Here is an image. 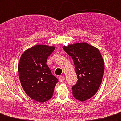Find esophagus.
I'll list each match as a JSON object with an SVG mask.
<instances>
[{
	"instance_id": "esophagus-1",
	"label": "esophagus",
	"mask_w": 121,
	"mask_h": 121,
	"mask_svg": "<svg viewBox=\"0 0 121 121\" xmlns=\"http://www.w3.org/2000/svg\"><path fill=\"white\" fill-rule=\"evenodd\" d=\"M58 79H59V82H63V81L65 80V77H64V76H60V77H59Z\"/></svg>"
}]
</instances>
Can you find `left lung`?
Wrapping results in <instances>:
<instances>
[{"label": "left lung", "mask_w": 121, "mask_h": 121, "mask_svg": "<svg viewBox=\"0 0 121 121\" xmlns=\"http://www.w3.org/2000/svg\"><path fill=\"white\" fill-rule=\"evenodd\" d=\"M73 59L78 80L72 86L77 100L85 101L96 94L101 84L104 65L100 51L85 42L63 46Z\"/></svg>", "instance_id": "8db88e82"}]
</instances>
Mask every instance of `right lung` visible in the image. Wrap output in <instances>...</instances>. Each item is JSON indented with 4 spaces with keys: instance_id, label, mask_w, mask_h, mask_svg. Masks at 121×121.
Segmentation results:
<instances>
[{
    "instance_id": "right-lung-1",
    "label": "right lung",
    "mask_w": 121,
    "mask_h": 121,
    "mask_svg": "<svg viewBox=\"0 0 121 121\" xmlns=\"http://www.w3.org/2000/svg\"><path fill=\"white\" fill-rule=\"evenodd\" d=\"M55 49L53 46L36 45L26 50L20 58L18 71L21 86L26 93L37 102L51 99L58 82L46 64Z\"/></svg>"
}]
</instances>
